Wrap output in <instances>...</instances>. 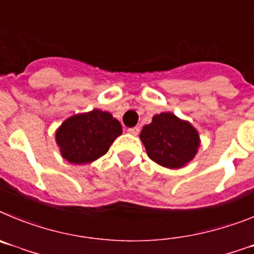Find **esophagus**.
<instances>
[{
	"mask_svg": "<svg viewBox=\"0 0 254 254\" xmlns=\"http://www.w3.org/2000/svg\"><path fill=\"white\" fill-rule=\"evenodd\" d=\"M139 131H140V129H139V127H129V129H127V132H129V134H131V135H138Z\"/></svg>",
	"mask_w": 254,
	"mask_h": 254,
	"instance_id": "1",
	"label": "esophagus"
}]
</instances>
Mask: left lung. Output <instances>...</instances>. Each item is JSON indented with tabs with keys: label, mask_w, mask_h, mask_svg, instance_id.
<instances>
[{
	"label": "left lung",
	"mask_w": 254,
	"mask_h": 254,
	"mask_svg": "<svg viewBox=\"0 0 254 254\" xmlns=\"http://www.w3.org/2000/svg\"><path fill=\"white\" fill-rule=\"evenodd\" d=\"M147 154L155 163L177 170L193 159L200 147L198 132L172 113L154 115L140 132Z\"/></svg>",
	"instance_id": "8db88e82"
}]
</instances>
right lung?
Here are the masks:
<instances>
[{
    "mask_svg": "<svg viewBox=\"0 0 254 254\" xmlns=\"http://www.w3.org/2000/svg\"><path fill=\"white\" fill-rule=\"evenodd\" d=\"M122 132L119 120L107 111L95 109L68 118L56 131V141L65 161L86 164L106 154Z\"/></svg>",
    "mask_w": 254,
    "mask_h": 254,
    "instance_id": "add662e5",
    "label": "right lung"
}]
</instances>
